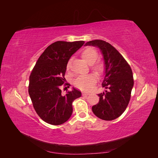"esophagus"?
<instances>
[{"label": "esophagus", "mask_w": 158, "mask_h": 158, "mask_svg": "<svg viewBox=\"0 0 158 158\" xmlns=\"http://www.w3.org/2000/svg\"><path fill=\"white\" fill-rule=\"evenodd\" d=\"M89 94L88 93V92H84V91H83L82 92V95H89Z\"/></svg>", "instance_id": "obj_1"}]
</instances>
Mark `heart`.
Instances as JSON below:
<instances>
[{
	"label": "heart",
	"mask_w": 158,
	"mask_h": 158,
	"mask_svg": "<svg viewBox=\"0 0 158 158\" xmlns=\"http://www.w3.org/2000/svg\"><path fill=\"white\" fill-rule=\"evenodd\" d=\"M81 56L84 59L85 61L91 64L92 69L98 74H102L103 73L105 70V67L103 63L100 62H97L98 58V52L97 51L92 47H88L85 49L81 52ZM70 67V60L66 64V70H69ZM97 77L94 74H89L86 75L80 76L76 79L74 84L77 88L83 89L88 90L92 88L93 85L96 82Z\"/></svg>",
	"instance_id": "b5f03b06"
}]
</instances>
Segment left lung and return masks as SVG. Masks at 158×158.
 <instances>
[{
    "label": "left lung",
    "mask_w": 158,
    "mask_h": 158,
    "mask_svg": "<svg viewBox=\"0 0 158 158\" xmlns=\"http://www.w3.org/2000/svg\"><path fill=\"white\" fill-rule=\"evenodd\" d=\"M85 45L97 46L105 60L106 73L102 87L106 92L98 94L99 102L92 107V111L104 121H112L120 117L130 102L134 85L130 65L113 46L103 40H93Z\"/></svg>",
    "instance_id": "obj_1"
}]
</instances>
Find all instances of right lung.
<instances>
[{
  "label": "right lung",
  "mask_w": 158,
  "mask_h": 158,
  "mask_svg": "<svg viewBox=\"0 0 158 158\" xmlns=\"http://www.w3.org/2000/svg\"><path fill=\"white\" fill-rule=\"evenodd\" d=\"M84 41H58L51 44L38 59L30 76L28 92L33 108L39 117L52 125L67 121L73 113V102L81 97V92L73 88L66 94L61 87L64 83L66 64Z\"/></svg>",
  "instance_id": "right-lung-1"
}]
</instances>
